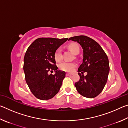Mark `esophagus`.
I'll return each mask as SVG.
<instances>
[{"mask_svg":"<svg viewBox=\"0 0 128 128\" xmlns=\"http://www.w3.org/2000/svg\"><path fill=\"white\" fill-rule=\"evenodd\" d=\"M73 74L72 73H66V76H72Z\"/></svg>","mask_w":128,"mask_h":128,"instance_id":"obj_1","label":"esophagus"}]
</instances>
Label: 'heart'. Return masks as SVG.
Listing matches in <instances>:
<instances>
[{"label": "heart", "instance_id": "heart-1", "mask_svg": "<svg viewBox=\"0 0 128 128\" xmlns=\"http://www.w3.org/2000/svg\"><path fill=\"white\" fill-rule=\"evenodd\" d=\"M69 48L72 51L73 53L76 55L77 54L80 52V47L78 44L76 43H72L69 46ZM55 59L56 61L59 62L62 59V49L60 48L56 50L55 55ZM77 64L74 62H62L59 64V68L61 70L65 71V72H72L76 68Z\"/></svg>", "mask_w": 128, "mask_h": 128}]
</instances>
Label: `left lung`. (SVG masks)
I'll return each mask as SVG.
<instances>
[{"label": "left lung", "mask_w": 128, "mask_h": 128, "mask_svg": "<svg viewBox=\"0 0 128 128\" xmlns=\"http://www.w3.org/2000/svg\"><path fill=\"white\" fill-rule=\"evenodd\" d=\"M77 42L83 49L82 63L78 69L80 78L74 84L77 92L84 97L93 98L102 92L110 72L109 61L105 52L96 41L85 36H75L68 40ZM87 72L84 76L82 74Z\"/></svg>", "instance_id": "left-lung-1"}]
</instances>
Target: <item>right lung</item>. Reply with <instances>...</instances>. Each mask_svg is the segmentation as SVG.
<instances>
[{
    "instance_id": "add662e5",
    "label": "right lung",
    "mask_w": 128,
    "mask_h": 128,
    "mask_svg": "<svg viewBox=\"0 0 128 128\" xmlns=\"http://www.w3.org/2000/svg\"><path fill=\"white\" fill-rule=\"evenodd\" d=\"M68 38H40L28 47L24 59L25 80L30 91L40 100L52 98L59 92L66 72L58 70L55 59L56 50ZM50 71L54 75H48Z\"/></svg>"
}]
</instances>
